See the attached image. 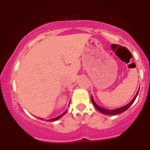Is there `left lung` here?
<instances>
[{
  "label": "left lung",
  "mask_w": 150,
  "mask_h": 150,
  "mask_svg": "<svg viewBox=\"0 0 150 150\" xmlns=\"http://www.w3.org/2000/svg\"><path fill=\"white\" fill-rule=\"evenodd\" d=\"M138 91H137V93L136 94V95H135L134 98L132 99V101L130 102V103H128V104H126V105L124 106V107H120V108H116V109H114V110H107V109H104V108H102V107H99V106L97 105L96 103L94 101L93 98H92V97L91 98V102H92V104H93V105L95 106V108H96V109L98 110L99 112H102V113H104V114H106V115H110V116H112V115L120 114V113H122V112H125V110H127L129 108L130 106L132 105V104L134 103V101L135 100V99H136V98H137V95H138Z\"/></svg>",
  "instance_id": "obj_1"
}]
</instances>
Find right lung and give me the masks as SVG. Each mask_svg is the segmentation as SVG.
I'll use <instances>...</instances> for the list:
<instances>
[{
    "label": "right lung",
    "mask_w": 150,
    "mask_h": 150,
    "mask_svg": "<svg viewBox=\"0 0 150 150\" xmlns=\"http://www.w3.org/2000/svg\"><path fill=\"white\" fill-rule=\"evenodd\" d=\"M66 113V111L64 112H63V113H62V115H60V116H57V117H55V118H53V119H50V120H49L48 121H50V122H54V121H56V120H59V119H60L61 117H62V116H64V115ZM41 120V119H40Z\"/></svg>",
    "instance_id": "obj_1"
}]
</instances>
